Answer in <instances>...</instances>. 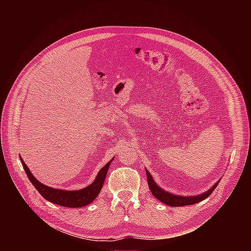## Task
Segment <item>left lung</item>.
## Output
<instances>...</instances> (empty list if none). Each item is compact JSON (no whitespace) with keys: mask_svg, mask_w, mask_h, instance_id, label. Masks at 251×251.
<instances>
[{"mask_svg":"<svg viewBox=\"0 0 251 251\" xmlns=\"http://www.w3.org/2000/svg\"><path fill=\"white\" fill-rule=\"evenodd\" d=\"M146 174H147L148 186H149V189H150L152 195L157 200H159L163 203H165L167 205H170V206L191 205V204H195L197 202H200V201H203L204 199H206L207 197H209V195L212 193V191L217 188V186L221 182V180H219L209 190H207L206 192H204L202 194H200L198 196H187L186 197V196L175 195V194H172V193H169V192L165 191L159 185L156 184V182L154 181V178L152 177V175L149 173V171L147 169H146Z\"/></svg>","mask_w":251,"mask_h":251,"instance_id":"obj_1","label":"left lung"}]
</instances>
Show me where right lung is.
I'll use <instances>...</instances> for the list:
<instances>
[{
	"label": "right lung",
	"mask_w": 251,
	"mask_h": 251,
	"mask_svg": "<svg viewBox=\"0 0 251 251\" xmlns=\"http://www.w3.org/2000/svg\"><path fill=\"white\" fill-rule=\"evenodd\" d=\"M21 162L23 164V167L25 171V174L28 177V180L31 182L33 187L38 190V192L49 201L53 202L58 205H62L65 207H81L85 206L89 203H91L99 195L103 185L105 177L108 172L109 166L113 159H111L108 163H107L104 167L100 169L98 172L95 180L92 184L87 186L84 189L76 190V191H67V190H60V189H54L49 186L44 185L40 181H38L35 176L31 174L22 157H20Z\"/></svg>",
	"instance_id": "add662e5"
}]
</instances>
